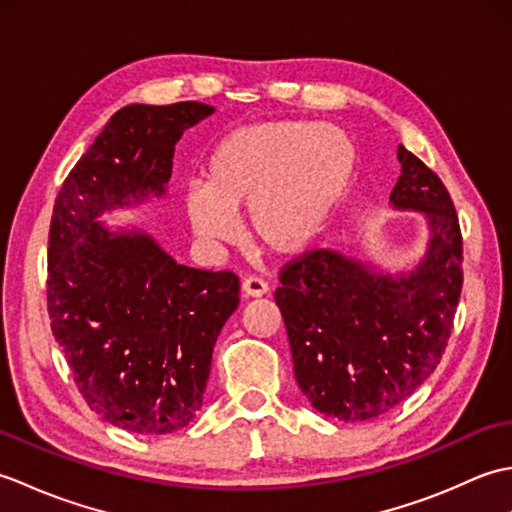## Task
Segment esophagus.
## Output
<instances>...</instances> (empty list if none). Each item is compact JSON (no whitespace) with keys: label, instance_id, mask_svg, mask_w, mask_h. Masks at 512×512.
I'll return each instance as SVG.
<instances>
[{"label":"esophagus","instance_id":"34e87169","mask_svg":"<svg viewBox=\"0 0 512 512\" xmlns=\"http://www.w3.org/2000/svg\"><path fill=\"white\" fill-rule=\"evenodd\" d=\"M242 290L246 292L248 297H264L268 292V281L262 279V277H257V275H250V277L244 279Z\"/></svg>","mask_w":512,"mask_h":512}]
</instances>
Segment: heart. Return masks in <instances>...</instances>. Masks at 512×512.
<instances>
[{
	"mask_svg": "<svg viewBox=\"0 0 512 512\" xmlns=\"http://www.w3.org/2000/svg\"><path fill=\"white\" fill-rule=\"evenodd\" d=\"M356 171V145L334 125L266 121L239 127L204 162L202 189L184 206L209 242L233 237V213L248 206V231L277 255L306 250L330 222Z\"/></svg>",
	"mask_w": 512,
	"mask_h": 512,
	"instance_id": "heart-1",
	"label": "heart"
}]
</instances>
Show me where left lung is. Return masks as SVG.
Returning a JSON list of instances; mask_svg holds the SVG:
<instances>
[{
  "label": "left lung",
  "mask_w": 512,
  "mask_h": 512,
  "mask_svg": "<svg viewBox=\"0 0 512 512\" xmlns=\"http://www.w3.org/2000/svg\"><path fill=\"white\" fill-rule=\"evenodd\" d=\"M398 209L424 211L431 242L409 277L374 275L325 248L281 266L275 303L286 323L295 378L328 418L361 422L407 400L438 367L464 284L462 231L436 171L398 147Z\"/></svg>",
  "instance_id": "1"
}]
</instances>
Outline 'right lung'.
Here are the masks:
<instances>
[{"label": "right lung", "mask_w": 512, "mask_h": 512, "mask_svg": "<svg viewBox=\"0 0 512 512\" xmlns=\"http://www.w3.org/2000/svg\"><path fill=\"white\" fill-rule=\"evenodd\" d=\"M211 105H127L63 180L48 237V314L74 385L116 427L165 436L195 418L222 325L239 306L233 270L171 259L143 233L94 222L162 195L173 147Z\"/></svg>", "instance_id": "right-lung-1"}]
</instances>
